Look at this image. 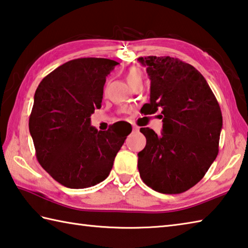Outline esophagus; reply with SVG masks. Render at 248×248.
<instances>
[{
    "label": "esophagus",
    "instance_id": "obj_1",
    "mask_svg": "<svg viewBox=\"0 0 248 248\" xmlns=\"http://www.w3.org/2000/svg\"><path fill=\"white\" fill-rule=\"evenodd\" d=\"M132 130H133V132H139V130H140V128L138 127V125H132Z\"/></svg>",
    "mask_w": 248,
    "mask_h": 248
}]
</instances>
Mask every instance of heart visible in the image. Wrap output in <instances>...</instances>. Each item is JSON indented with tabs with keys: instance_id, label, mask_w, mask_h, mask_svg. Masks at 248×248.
<instances>
[{
	"instance_id": "1",
	"label": "heart",
	"mask_w": 248,
	"mask_h": 248,
	"mask_svg": "<svg viewBox=\"0 0 248 248\" xmlns=\"http://www.w3.org/2000/svg\"><path fill=\"white\" fill-rule=\"evenodd\" d=\"M125 78H127L128 83L131 85V87H133V85H136L137 83L142 82V79H143L142 71L139 68H136V67H132V68H130L128 70Z\"/></svg>"
}]
</instances>
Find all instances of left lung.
Returning <instances> with one entry per match:
<instances>
[{
    "instance_id": "8db88e82",
    "label": "left lung",
    "mask_w": 248,
    "mask_h": 248,
    "mask_svg": "<svg viewBox=\"0 0 248 248\" xmlns=\"http://www.w3.org/2000/svg\"><path fill=\"white\" fill-rule=\"evenodd\" d=\"M151 80L144 115H158L163 132L141 128L146 145L138 154L140 177L164 194H180L204 177L219 152L222 114L199 70L170 56L139 57Z\"/></svg>"
}]
</instances>
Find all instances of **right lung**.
<instances>
[{
    "mask_svg": "<svg viewBox=\"0 0 248 248\" xmlns=\"http://www.w3.org/2000/svg\"><path fill=\"white\" fill-rule=\"evenodd\" d=\"M116 65L107 58L69 61L44 77L35 91L29 117L35 155L66 187L85 188L104 181L131 132L132 128L97 131L90 119L101 108L106 76Z\"/></svg>",
    "mask_w": 248,
    "mask_h": 248,
    "instance_id": "right-lung-1",
    "label": "right lung"
}]
</instances>
